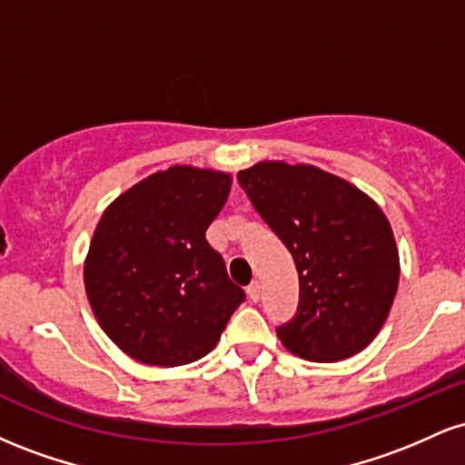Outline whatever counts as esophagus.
I'll list each match as a JSON object with an SVG mask.
<instances>
[{
    "instance_id": "esophagus-1",
    "label": "esophagus",
    "mask_w": 465,
    "mask_h": 465,
    "mask_svg": "<svg viewBox=\"0 0 465 465\" xmlns=\"http://www.w3.org/2000/svg\"><path fill=\"white\" fill-rule=\"evenodd\" d=\"M247 295L251 302H258L260 300V282H251L247 286Z\"/></svg>"
}]
</instances>
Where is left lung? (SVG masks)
<instances>
[{
	"label": "left lung",
	"mask_w": 465,
	"mask_h": 465,
	"mask_svg": "<svg viewBox=\"0 0 465 465\" xmlns=\"http://www.w3.org/2000/svg\"><path fill=\"white\" fill-rule=\"evenodd\" d=\"M255 212L300 273L297 314L277 328L292 354L336 362L381 332L398 291L391 225L365 192L314 165L260 162L238 173Z\"/></svg>",
	"instance_id": "8db88e82"
}]
</instances>
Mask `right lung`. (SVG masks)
Wrapping results in <instances>:
<instances>
[{"instance_id": "obj_1", "label": "right lung", "mask_w": 465, "mask_h": 465, "mask_svg": "<svg viewBox=\"0 0 465 465\" xmlns=\"http://www.w3.org/2000/svg\"><path fill=\"white\" fill-rule=\"evenodd\" d=\"M232 177L173 165L104 210L84 260V288L106 336L143 365L179 367L221 341L244 291L205 232Z\"/></svg>"}]
</instances>
